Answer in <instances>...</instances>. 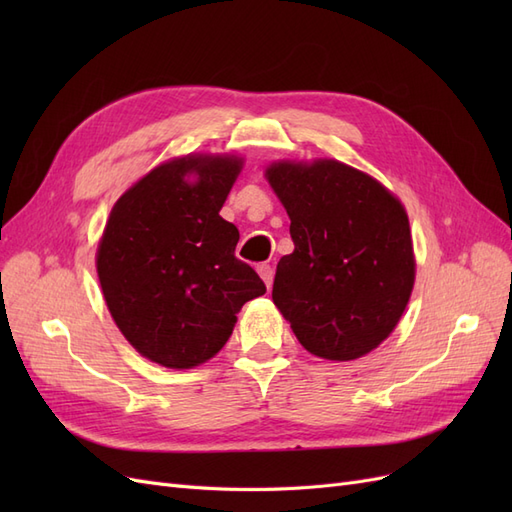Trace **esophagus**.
Here are the masks:
<instances>
[{"mask_svg": "<svg viewBox=\"0 0 512 512\" xmlns=\"http://www.w3.org/2000/svg\"><path fill=\"white\" fill-rule=\"evenodd\" d=\"M256 271H258V275L262 277V282H265L267 288L271 290V286H273V267L267 265V262H265V265H258Z\"/></svg>", "mask_w": 512, "mask_h": 512, "instance_id": "1", "label": "esophagus"}]
</instances>
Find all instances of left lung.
<instances>
[{
    "instance_id": "8db88e82",
    "label": "left lung",
    "mask_w": 512,
    "mask_h": 512,
    "mask_svg": "<svg viewBox=\"0 0 512 512\" xmlns=\"http://www.w3.org/2000/svg\"><path fill=\"white\" fill-rule=\"evenodd\" d=\"M267 179L286 207L294 243L277 262L273 303L301 346L329 361L378 348L414 286L404 205L374 177L337 160L275 162Z\"/></svg>"
}]
</instances>
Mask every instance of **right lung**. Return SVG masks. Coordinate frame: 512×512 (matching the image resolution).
<instances>
[{
	"label": "right lung",
	"instance_id": "1",
	"mask_svg": "<svg viewBox=\"0 0 512 512\" xmlns=\"http://www.w3.org/2000/svg\"><path fill=\"white\" fill-rule=\"evenodd\" d=\"M235 156L160 164L123 194L98 245V277L119 331L149 361L190 369L218 354L239 309L267 292L235 256L239 230L220 209Z\"/></svg>",
	"mask_w": 512,
	"mask_h": 512
}]
</instances>
